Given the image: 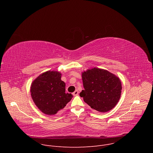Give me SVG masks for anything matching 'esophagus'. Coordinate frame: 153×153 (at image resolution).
<instances>
[{
  "instance_id": "1",
  "label": "esophagus",
  "mask_w": 153,
  "mask_h": 153,
  "mask_svg": "<svg viewBox=\"0 0 153 153\" xmlns=\"http://www.w3.org/2000/svg\"><path fill=\"white\" fill-rule=\"evenodd\" d=\"M78 94H79V91H78V90H77L73 93V94L74 96H77V95H78Z\"/></svg>"
}]
</instances>
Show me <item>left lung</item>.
Wrapping results in <instances>:
<instances>
[{"instance_id": "1", "label": "left lung", "mask_w": 153, "mask_h": 153, "mask_svg": "<svg viewBox=\"0 0 153 153\" xmlns=\"http://www.w3.org/2000/svg\"><path fill=\"white\" fill-rule=\"evenodd\" d=\"M84 89L80 93L85 103L100 112L110 111L118 103L122 90L119 77L106 70L88 69L82 73Z\"/></svg>"}]
</instances>
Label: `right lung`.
Here are the masks:
<instances>
[{
    "mask_svg": "<svg viewBox=\"0 0 153 153\" xmlns=\"http://www.w3.org/2000/svg\"><path fill=\"white\" fill-rule=\"evenodd\" d=\"M58 71H47L40 74L31 83L32 99L39 110L52 116L62 110L73 96L65 93V83Z\"/></svg>",
    "mask_w": 153,
    "mask_h": 153,
    "instance_id": "add662e5",
    "label": "right lung"
}]
</instances>
